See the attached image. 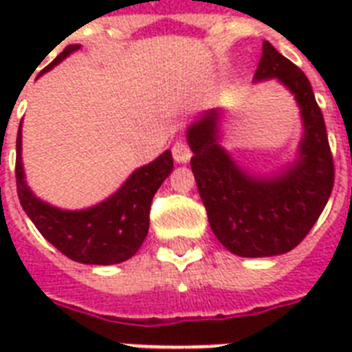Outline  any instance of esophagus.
Listing matches in <instances>:
<instances>
[{
	"label": "esophagus",
	"instance_id": "esophagus-1",
	"mask_svg": "<svg viewBox=\"0 0 352 352\" xmlns=\"http://www.w3.org/2000/svg\"><path fill=\"white\" fill-rule=\"evenodd\" d=\"M171 153H173V159H175V162H179V164L188 162V160L192 159V149H190L186 140H182V138L175 140L173 148H171Z\"/></svg>",
	"mask_w": 352,
	"mask_h": 352
}]
</instances>
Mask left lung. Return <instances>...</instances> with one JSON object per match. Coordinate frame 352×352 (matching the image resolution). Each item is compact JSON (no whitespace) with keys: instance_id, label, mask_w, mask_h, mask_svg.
<instances>
[{"instance_id":"8db88e82","label":"left lung","mask_w":352,"mask_h":352,"mask_svg":"<svg viewBox=\"0 0 352 352\" xmlns=\"http://www.w3.org/2000/svg\"><path fill=\"white\" fill-rule=\"evenodd\" d=\"M254 78H278L300 104L305 135L292 168L274 179L243 173L217 144L215 111L188 129L193 151L190 164L212 232L221 245L241 257L278 256L300 245L334 186L327 127L305 73L265 41Z\"/></svg>"}]
</instances>
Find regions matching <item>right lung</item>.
Masks as SVG:
<instances>
[{"label":"right lung","instance_id":"right-lung-1","mask_svg":"<svg viewBox=\"0 0 352 352\" xmlns=\"http://www.w3.org/2000/svg\"><path fill=\"white\" fill-rule=\"evenodd\" d=\"M80 45H69L43 71H49ZM41 71V73H43ZM173 170L171 151L138 168L115 195L95 208L65 212L32 195L21 166V129L16 138V188L25 214L52 246L69 259L87 265H115L133 257L146 239L149 210L159 186Z\"/></svg>","mask_w":352,"mask_h":352}]
</instances>
